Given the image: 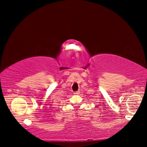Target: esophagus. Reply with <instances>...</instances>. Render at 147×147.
<instances>
[{"instance_id": "esophagus-1", "label": "esophagus", "mask_w": 147, "mask_h": 147, "mask_svg": "<svg viewBox=\"0 0 147 147\" xmlns=\"http://www.w3.org/2000/svg\"><path fill=\"white\" fill-rule=\"evenodd\" d=\"M74 94H80V91H76L75 93H74Z\"/></svg>"}]
</instances>
